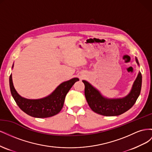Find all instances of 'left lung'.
<instances>
[{"label": "left lung", "instance_id": "obj_1", "mask_svg": "<svg viewBox=\"0 0 152 152\" xmlns=\"http://www.w3.org/2000/svg\"><path fill=\"white\" fill-rule=\"evenodd\" d=\"M136 61L139 65L136 58ZM82 82L85 85L84 93L87 103L93 112L104 116H117L127 112L136 103L141 89L142 75L139 72L129 93L122 98L117 99L105 98L88 82Z\"/></svg>", "mask_w": 152, "mask_h": 152}]
</instances>
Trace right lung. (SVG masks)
Returning <instances> with one entry per match:
<instances>
[{"mask_svg":"<svg viewBox=\"0 0 152 152\" xmlns=\"http://www.w3.org/2000/svg\"><path fill=\"white\" fill-rule=\"evenodd\" d=\"M78 80H79L78 78H73L64 82L47 97L38 99H26L18 94L14 87L11 74L10 77V86L12 97L22 111L34 117L47 118L54 116L61 111L66 94Z\"/></svg>","mask_w":152,"mask_h":152,"instance_id":"obj_1","label":"right lung"}]
</instances>
